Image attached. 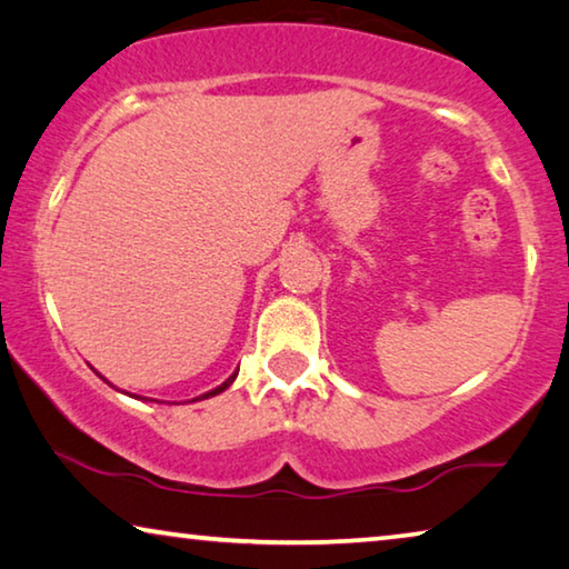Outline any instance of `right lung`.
<instances>
[{
  "label": "right lung",
  "instance_id": "obj_1",
  "mask_svg": "<svg viewBox=\"0 0 569 569\" xmlns=\"http://www.w3.org/2000/svg\"><path fill=\"white\" fill-rule=\"evenodd\" d=\"M236 373H239V371H233L231 376H229V379H226L223 383H221V387H216V389H211V391H206V395H200V397H196L193 401H200V399H208V397H216V395H221V391H226V389H229L231 387V383H233V379H236ZM101 376V373H99ZM101 379H103V376H101ZM103 381H107V379H103ZM129 397H132V395H129ZM139 399V397H137Z\"/></svg>",
  "mask_w": 569,
  "mask_h": 569
}]
</instances>
